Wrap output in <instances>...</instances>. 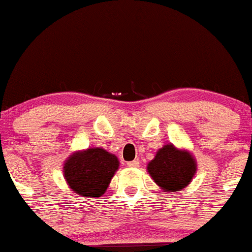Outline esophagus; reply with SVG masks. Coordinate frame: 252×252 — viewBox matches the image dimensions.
<instances>
[{"label": "esophagus", "mask_w": 252, "mask_h": 252, "mask_svg": "<svg viewBox=\"0 0 252 252\" xmlns=\"http://www.w3.org/2000/svg\"><path fill=\"white\" fill-rule=\"evenodd\" d=\"M126 166L130 167V168H135V167H138V166H140V162H138V161H136V160H134V161H130V162L126 163Z\"/></svg>", "instance_id": "1"}]
</instances>
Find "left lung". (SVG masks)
Segmentation results:
<instances>
[{
	"instance_id": "8db88e82",
	"label": "left lung",
	"mask_w": 252,
	"mask_h": 252,
	"mask_svg": "<svg viewBox=\"0 0 252 252\" xmlns=\"http://www.w3.org/2000/svg\"><path fill=\"white\" fill-rule=\"evenodd\" d=\"M196 164L192 155L167 144L156 153L148 164V172L156 184L166 192H178L193 179Z\"/></svg>"
}]
</instances>
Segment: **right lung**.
Returning <instances> with one entry per match:
<instances>
[{
	"instance_id": "1",
	"label": "right lung",
	"mask_w": 252,
	"mask_h": 252,
	"mask_svg": "<svg viewBox=\"0 0 252 252\" xmlns=\"http://www.w3.org/2000/svg\"><path fill=\"white\" fill-rule=\"evenodd\" d=\"M117 158L102 148L74 153L63 166L68 186L82 196L97 198L105 193L118 169Z\"/></svg>"
}]
</instances>
